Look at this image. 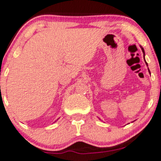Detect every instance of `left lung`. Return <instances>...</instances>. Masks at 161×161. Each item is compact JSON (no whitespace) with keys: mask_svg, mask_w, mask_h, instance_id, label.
Returning <instances> with one entry per match:
<instances>
[{"mask_svg":"<svg viewBox=\"0 0 161 161\" xmlns=\"http://www.w3.org/2000/svg\"><path fill=\"white\" fill-rule=\"evenodd\" d=\"M142 52H143V54H144V56H145V51H144L143 47H142ZM145 63H146V62H145ZM146 64H147V63H146Z\"/></svg>","mask_w":161,"mask_h":161,"instance_id":"left-lung-1","label":"left lung"}]
</instances>
